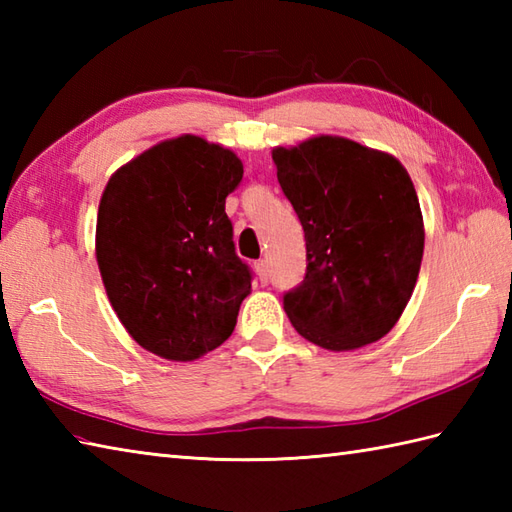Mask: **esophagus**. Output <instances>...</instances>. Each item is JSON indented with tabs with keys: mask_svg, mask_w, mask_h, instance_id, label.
I'll return each instance as SVG.
<instances>
[{
	"mask_svg": "<svg viewBox=\"0 0 512 512\" xmlns=\"http://www.w3.org/2000/svg\"><path fill=\"white\" fill-rule=\"evenodd\" d=\"M255 273H257V277H259V281H262V284H266L268 281V275H270V270H268V262H257L255 264Z\"/></svg>",
	"mask_w": 512,
	"mask_h": 512,
	"instance_id": "obj_1",
	"label": "esophagus"
}]
</instances>
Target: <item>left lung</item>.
<instances>
[{
	"label": "left lung",
	"mask_w": 512,
	"mask_h": 512,
	"mask_svg": "<svg viewBox=\"0 0 512 512\" xmlns=\"http://www.w3.org/2000/svg\"><path fill=\"white\" fill-rule=\"evenodd\" d=\"M277 180L306 233V277L284 295L295 330L330 352L376 343L416 288L424 222L400 160L343 136L275 147Z\"/></svg>",
	"instance_id": "obj_1"
}]
</instances>
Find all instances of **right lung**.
<instances>
[{
  "instance_id": "1",
  "label": "right lung",
  "mask_w": 512,
  "mask_h": 512,
  "mask_svg": "<svg viewBox=\"0 0 512 512\" xmlns=\"http://www.w3.org/2000/svg\"><path fill=\"white\" fill-rule=\"evenodd\" d=\"M242 176L231 149L182 134L107 180L96 262L116 317L147 352L189 363L233 334L250 270L224 206Z\"/></svg>"
}]
</instances>
